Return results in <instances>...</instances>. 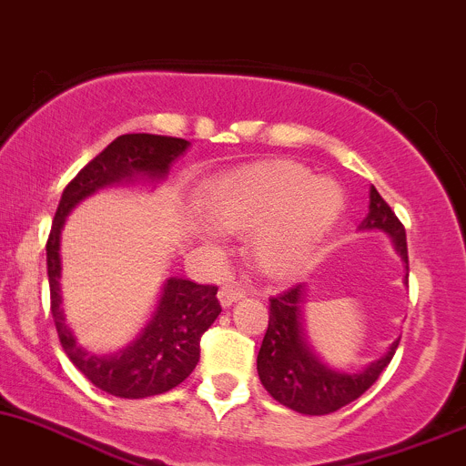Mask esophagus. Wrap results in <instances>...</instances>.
<instances>
[{"instance_id":"obj_1","label":"esophagus","mask_w":466,"mask_h":466,"mask_svg":"<svg viewBox=\"0 0 466 466\" xmlns=\"http://www.w3.org/2000/svg\"><path fill=\"white\" fill-rule=\"evenodd\" d=\"M244 296H247V289H244V287H238V285H224L222 289L218 291L219 303H222L224 307L238 303V300L244 299Z\"/></svg>"}]
</instances>
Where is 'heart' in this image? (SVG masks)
Returning <instances> with one entry per match:
<instances>
[{"label":"heart","instance_id":"obj_1","mask_svg":"<svg viewBox=\"0 0 466 466\" xmlns=\"http://www.w3.org/2000/svg\"><path fill=\"white\" fill-rule=\"evenodd\" d=\"M208 222L195 233L218 244L219 231L248 233V256L268 278H291L309 265L320 239L343 208L334 181L316 179L300 163L273 161L244 167L201 190Z\"/></svg>","mask_w":466,"mask_h":466}]
</instances>
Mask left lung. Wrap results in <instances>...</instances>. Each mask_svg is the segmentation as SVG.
I'll use <instances>...</instances> for the list:
<instances>
[{
  "label": "left lung",
  "mask_w": 466,
  "mask_h": 466,
  "mask_svg": "<svg viewBox=\"0 0 466 466\" xmlns=\"http://www.w3.org/2000/svg\"><path fill=\"white\" fill-rule=\"evenodd\" d=\"M359 228L390 235L395 251L406 262V271H409L404 224L397 219L375 186L370 188L368 215ZM268 300H271L268 328L258 352V377L273 400L303 415H329L348 406L350 401L359 400L386 370L400 345V340H395L381 359L359 372L334 370L307 343L303 328L305 285H294Z\"/></svg>",
  "instance_id": "obj_1"
}]
</instances>
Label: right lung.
Masks as SVG:
<instances>
[{
	"instance_id": "obj_1",
	"label": "right lung",
	"mask_w": 466,
	"mask_h": 466,
	"mask_svg": "<svg viewBox=\"0 0 466 466\" xmlns=\"http://www.w3.org/2000/svg\"><path fill=\"white\" fill-rule=\"evenodd\" d=\"M184 138L159 134H123L94 157L62 193L49 239L46 273L51 314L66 357L100 390L123 400H143L172 390L188 379L199 361L201 334L213 325L222 307L218 287L186 278H167L152 319L132 343L114 354L87 352L65 320L60 296V233L66 215L85 198L123 181L166 179L170 163L188 150Z\"/></svg>"
}]
</instances>
